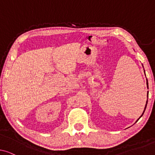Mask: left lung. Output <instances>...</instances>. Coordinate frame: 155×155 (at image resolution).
<instances>
[{
  "label": "left lung",
  "instance_id": "left-lung-1",
  "mask_svg": "<svg viewBox=\"0 0 155 155\" xmlns=\"http://www.w3.org/2000/svg\"><path fill=\"white\" fill-rule=\"evenodd\" d=\"M147 88H148V82H147ZM147 97H148V92H147ZM147 101H146V104H145V109H144V111H143V114H142V115H141V116L143 115L144 112H145V109H146V107H147ZM141 116H140V117H141ZM140 118H139L138 119H137V120H139V119H140Z\"/></svg>",
  "mask_w": 155,
  "mask_h": 155
}]
</instances>
